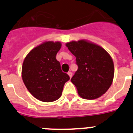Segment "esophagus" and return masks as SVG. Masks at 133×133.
Returning <instances> with one entry per match:
<instances>
[{
	"label": "esophagus",
	"mask_w": 133,
	"mask_h": 133,
	"mask_svg": "<svg viewBox=\"0 0 133 133\" xmlns=\"http://www.w3.org/2000/svg\"><path fill=\"white\" fill-rule=\"evenodd\" d=\"M68 75H69V77H70V78H71V77H72V73L71 72H68Z\"/></svg>",
	"instance_id": "1"
}]
</instances>
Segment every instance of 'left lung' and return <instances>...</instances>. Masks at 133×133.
I'll return each instance as SVG.
<instances>
[{
  "label": "left lung",
  "instance_id": "8db88e82",
  "mask_svg": "<svg viewBox=\"0 0 133 133\" xmlns=\"http://www.w3.org/2000/svg\"><path fill=\"white\" fill-rule=\"evenodd\" d=\"M66 46L76 57L78 70L71 78L80 97L92 100L107 91L114 77V64L106 50L85 41H72Z\"/></svg>",
  "mask_w": 133,
  "mask_h": 133
}]
</instances>
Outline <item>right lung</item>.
Instances as JSON below:
<instances>
[{
  "label": "right lung",
  "mask_w": 133,
  "mask_h": 133,
  "mask_svg": "<svg viewBox=\"0 0 133 133\" xmlns=\"http://www.w3.org/2000/svg\"><path fill=\"white\" fill-rule=\"evenodd\" d=\"M61 47L60 42H46L32 49L23 62V82L31 95L41 101L58 99L64 84L70 79L56 59Z\"/></svg>",
  "instance_id": "1"
}]
</instances>
